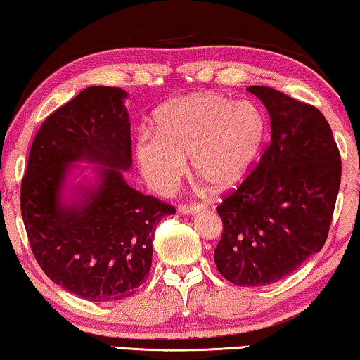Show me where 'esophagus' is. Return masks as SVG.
Segmentation results:
<instances>
[{
	"instance_id": "obj_1",
	"label": "esophagus",
	"mask_w": 360,
	"mask_h": 360,
	"mask_svg": "<svg viewBox=\"0 0 360 360\" xmlns=\"http://www.w3.org/2000/svg\"><path fill=\"white\" fill-rule=\"evenodd\" d=\"M201 211V206L198 205H193V202H181L179 206V212L185 216H193V214H198V212Z\"/></svg>"
}]
</instances>
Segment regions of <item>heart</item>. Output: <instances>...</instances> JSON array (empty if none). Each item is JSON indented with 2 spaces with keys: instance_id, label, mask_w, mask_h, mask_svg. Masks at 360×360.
<instances>
[{
  "instance_id": "heart-1",
  "label": "heart",
  "mask_w": 360,
  "mask_h": 360,
  "mask_svg": "<svg viewBox=\"0 0 360 360\" xmlns=\"http://www.w3.org/2000/svg\"><path fill=\"white\" fill-rule=\"evenodd\" d=\"M266 134V118L248 101L196 92L165 103L155 113V134L139 133L134 154L148 185L170 195L188 172L212 191L236 188L252 170Z\"/></svg>"
}]
</instances>
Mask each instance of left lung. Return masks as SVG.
Segmentation results:
<instances>
[{
    "label": "left lung",
    "mask_w": 360,
    "mask_h": 360,
    "mask_svg": "<svg viewBox=\"0 0 360 360\" xmlns=\"http://www.w3.org/2000/svg\"><path fill=\"white\" fill-rule=\"evenodd\" d=\"M271 120L258 167L216 207L224 231L214 262L224 278L259 288L288 278L326 242L341 155L323 113L285 94L250 86Z\"/></svg>",
    "instance_id": "left-lung-1"
}]
</instances>
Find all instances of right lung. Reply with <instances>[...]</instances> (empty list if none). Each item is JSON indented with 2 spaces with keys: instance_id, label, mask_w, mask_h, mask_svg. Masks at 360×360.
I'll list each match as a JSON object with an SVG mask.
<instances>
[{
  "instance_id": "obj_1",
  "label": "right lung",
  "mask_w": 360,
  "mask_h": 360,
  "mask_svg": "<svg viewBox=\"0 0 360 360\" xmlns=\"http://www.w3.org/2000/svg\"><path fill=\"white\" fill-rule=\"evenodd\" d=\"M120 87L91 86L51 113L30 148L20 211L34 257L68 292L113 302L136 292L153 264L160 219L175 207L131 188V123ZM96 165L92 182L84 168ZM82 175V180L77 176Z\"/></svg>"
}]
</instances>
